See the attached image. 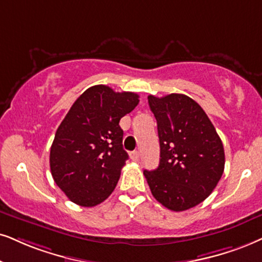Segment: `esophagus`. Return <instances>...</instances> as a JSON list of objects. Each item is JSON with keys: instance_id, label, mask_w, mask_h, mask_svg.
<instances>
[{"instance_id": "34e87169", "label": "esophagus", "mask_w": 262, "mask_h": 262, "mask_svg": "<svg viewBox=\"0 0 262 262\" xmlns=\"http://www.w3.org/2000/svg\"><path fill=\"white\" fill-rule=\"evenodd\" d=\"M139 157H140V155H139L138 151H134V152H132V154H130V158L134 162H138L139 161Z\"/></svg>"}]
</instances>
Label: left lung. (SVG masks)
<instances>
[{"label": "left lung", "instance_id": "obj_1", "mask_svg": "<svg viewBox=\"0 0 262 262\" xmlns=\"http://www.w3.org/2000/svg\"><path fill=\"white\" fill-rule=\"evenodd\" d=\"M157 121L161 160L144 170L151 193L162 205L184 211L203 202L225 168L223 142L203 108L185 94L148 95Z\"/></svg>", "mask_w": 262, "mask_h": 262}]
</instances>
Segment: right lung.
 Masks as SVG:
<instances>
[{"label":"right lung","mask_w":262,"mask_h":262,"mask_svg":"<svg viewBox=\"0 0 262 262\" xmlns=\"http://www.w3.org/2000/svg\"><path fill=\"white\" fill-rule=\"evenodd\" d=\"M139 104V95L104 84L82 93L59 125L49 164L55 184L81 207L100 204L112 193L128 160L120 120Z\"/></svg>","instance_id":"1"}]
</instances>
